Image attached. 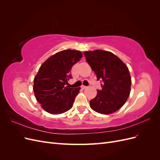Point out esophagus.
Listing matches in <instances>:
<instances>
[{
    "instance_id": "esophagus-1",
    "label": "esophagus",
    "mask_w": 160,
    "mask_h": 160,
    "mask_svg": "<svg viewBox=\"0 0 160 160\" xmlns=\"http://www.w3.org/2000/svg\"><path fill=\"white\" fill-rule=\"evenodd\" d=\"M87 88H88V87H87V86H85V85H82V86H81V88L83 89H86Z\"/></svg>"
}]
</instances>
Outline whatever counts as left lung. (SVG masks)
<instances>
[{"label": "left lung", "mask_w": 160, "mask_h": 160, "mask_svg": "<svg viewBox=\"0 0 160 160\" xmlns=\"http://www.w3.org/2000/svg\"><path fill=\"white\" fill-rule=\"evenodd\" d=\"M84 55L97 79L103 82L102 89L90 101L91 109L101 114L115 112L126 102L131 91L132 79L128 67L109 51H85Z\"/></svg>", "instance_id": "left-lung-1"}]
</instances>
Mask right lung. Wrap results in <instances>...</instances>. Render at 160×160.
I'll use <instances>...</instances> for the list:
<instances>
[{"mask_svg": "<svg viewBox=\"0 0 160 160\" xmlns=\"http://www.w3.org/2000/svg\"><path fill=\"white\" fill-rule=\"evenodd\" d=\"M83 55L79 51L67 49L55 53L47 59L34 79L33 91L41 108L51 114H61L73 105L80 88H69L71 70Z\"/></svg>", "mask_w": 160, "mask_h": 160, "instance_id": "1", "label": "right lung"}]
</instances>
